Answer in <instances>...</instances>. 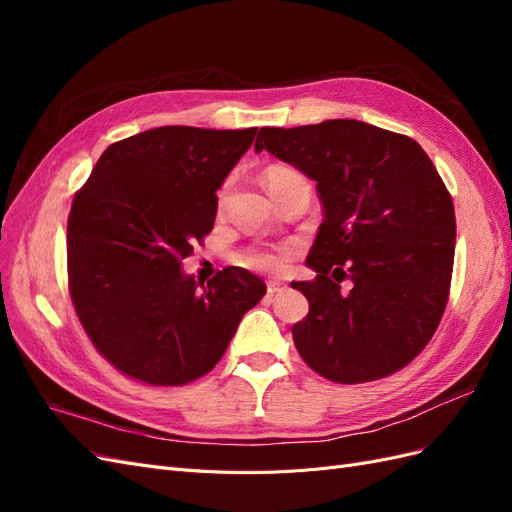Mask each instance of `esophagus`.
<instances>
[{
    "label": "esophagus",
    "mask_w": 512,
    "mask_h": 512,
    "mask_svg": "<svg viewBox=\"0 0 512 512\" xmlns=\"http://www.w3.org/2000/svg\"><path fill=\"white\" fill-rule=\"evenodd\" d=\"M286 286L282 284V282H275V280H271V282H267V292L271 294V297H273V294H277V292H282Z\"/></svg>",
    "instance_id": "esophagus-1"
}]
</instances>
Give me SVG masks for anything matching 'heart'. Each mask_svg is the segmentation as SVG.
<instances>
[{
	"label": "heart",
	"mask_w": 512,
	"mask_h": 512,
	"mask_svg": "<svg viewBox=\"0 0 512 512\" xmlns=\"http://www.w3.org/2000/svg\"><path fill=\"white\" fill-rule=\"evenodd\" d=\"M262 177H265L267 188L273 196L286 190L292 183H301V181L307 183V179L301 173H297V170L288 166H269ZM286 260H288V254L286 250H282V247H252V250H247L239 256L241 265L256 271H267V273L282 271L286 267Z\"/></svg>",
	"instance_id": "1"
}]
</instances>
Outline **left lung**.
Here are the masks:
<instances>
[{
  "instance_id": "obj_1",
  "label": "left lung",
  "mask_w": 512,
  "mask_h": 512,
  "mask_svg": "<svg viewBox=\"0 0 512 512\" xmlns=\"http://www.w3.org/2000/svg\"><path fill=\"white\" fill-rule=\"evenodd\" d=\"M267 149L316 181L324 207L307 265L309 301L292 327L301 359L337 384L406 367L436 333L455 260V209L414 138L356 119L260 128ZM347 286L342 287L341 282Z\"/></svg>"
}]
</instances>
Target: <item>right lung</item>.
I'll list each match as a JSON object with an SVG mask.
<instances>
[{"mask_svg": "<svg viewBox=\"0 0 512 512\" xmlns=\"http://www.w3.org/2000/svg\"><path fill=\"white\" fill-rule=\"evenodd\" d=\"M258 128L164 126L108 147L68 215V288L91 344L123 376L181 386L218 365L267 286L241 267L181 271L209 235L222 181Z\"/></svg>", "mask_w": 512, "mask_h": 512, "instance_id": "add662e5", "label": "right lung"}]
</instances>
